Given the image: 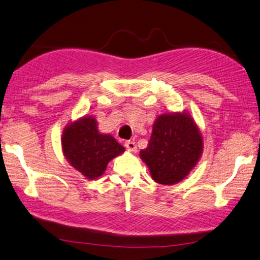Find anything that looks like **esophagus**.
Here are the masks:
<instances>
[{"mask_svg": "<svg viewBox=\"0 0 260 260\" xmlns=\"http://www.w3.org/2000/svg\"><path fill=\"white\" fill-rule=\"evenodd\" d=\"M124 146L130 151L137 150V145H136V143L134 142V140H126V142H124Z\"/></svg>", "mask_w": 260, "mask_h": 260, "instance_id": "34e87169", "label": "esophagus"}]
</instances>
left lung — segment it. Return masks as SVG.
I'll list each match as a JSON object with an SVG mask.
<instances>
[{"instance_id":"obj_1","label":"left lung","mask_w":260,"mask_h":260,"mask_svg":"<svg viewBox=\"0 0 260 260\" xmlns=\"http://www.w3.org/2000/svg\"><path fill=\"white\" fill-rule=\"evenodd\" d=\"M203 139L186 114H166L155 120L150 142L140 151L152 178L160 184L182 181L201 158Z\"/></svg>"}]
</instances>
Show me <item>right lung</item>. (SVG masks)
<instances>
[{
  "label": "right lung",
  "mask_w": 260,
  "mask_h": 260,
  "mask_svg": "<svg viewBox=\"0 0 260 260\" xmlns=\"http://www.w3.org/2000/svg\"><path fill=\"white\" fill-rule=\"evenodd\" d=\"M62 148L72 167L90 180L101 176L109 161L124 152L112 136L99 134L92 117H83L66 127Z\"/></svg>",
  "instance_id": "add662e5"
}]
</instances>
